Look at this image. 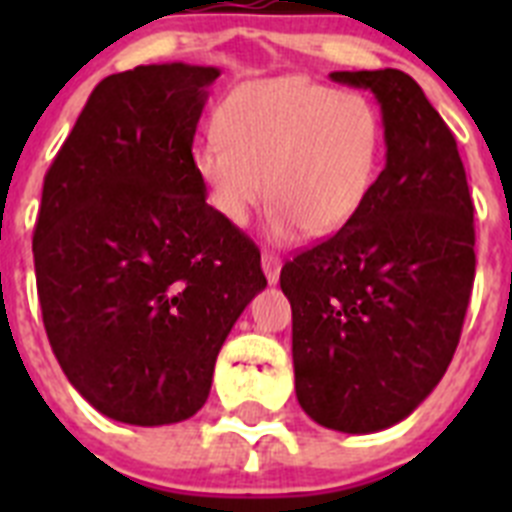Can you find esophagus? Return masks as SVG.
<instances>
[{"label": "esophagus", "mask_w": 512, "mask_h": 512, "mask_svg": "<svg viewBox=\"0 0 512 512\" xmlns=\"http://www.w3.org/2000/svg\"><path fill=\"white\" fill-rule=\"evenodd\" d=\"M261 266H264V274L269 279V284L279 282V271H282V259H279L274 251H264L261 253Z\"/></svg>", "instance_id": "obj_1"}]
</instances>
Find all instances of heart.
<instances>
[{
  "label": "heart",
  "instance_id": "b5f03b06",
  "mask_svg": "<svg viewBox=\"0 0 512 512\" xmlns=\"http://www.w3.org/2000/svg\"><path fill=\"white\" fill-rule=\"evenodd\" d=\"M382 125L372 102L305 76L251 81L217 117V135L194 148L210 205L246 225L271 205V238L330 235L361 210L377 179ZM267 189H263V179Z\"/></svg>",
  "mask_w": 512,
  "mask_h": 512
}]
</instances>
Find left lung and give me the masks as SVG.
I'll return each instance as SVG.
<instances>
[{
    "label": "left lung",
    "instance_id": "1",
    "mask_svg": "<svg viewBox=\"0 0 512 512\" xmlns=\"http://www.w3.org/2000/svg\"><path fill=\"white\" fill-rule=\"evenodd\" d=\"M382 107L387 164L336 235L282 266L302 410L341 433L408 418L449 369L474 284V205L454 133L397 69L333 71Z\"/></svg>",
    "mask_w": 512,
    "mask_h": 512
}]
</instances>
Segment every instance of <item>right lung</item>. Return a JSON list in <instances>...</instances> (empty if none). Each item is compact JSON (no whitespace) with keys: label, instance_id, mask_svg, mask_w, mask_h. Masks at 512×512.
I'll return each mask as SVG.
<instances>
[{"label":"right lung","instance_id":"right-lung-1","mask_svg":"<svg viewBox=\"0 0 512 512\" xmlns=\"http://www.w3.org/2000/svg\"><path fill=\"white\" fill-rule=\"evenodd\" d=\"M215 66L102 79L43 182L35 279L53 354L84 400L128 425L205 405L261 253L207 205L192 143Z\"/></svg>","mask_w":512,"mask_h":512}]
</instances>
